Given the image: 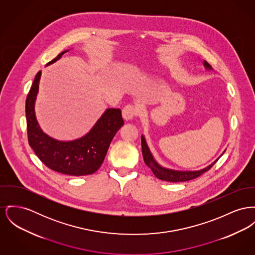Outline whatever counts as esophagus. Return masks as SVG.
Returning a JSON list of instances; mask_svg holds the SVG:
<instances>
[{"label": "esophagus", "instance_id": "34e87169", "mask_svg": "<svg viewBox=\"0 0 255 255\" xmlns=\"http://www.w3.org/2000/svg\"><path fill=\"white\" fill-rule=\"evenodd\" d=\"M136 115H137V110L135 109V106L132 104L125 106L122 110V117L124 118V120H133Z\"/></svg>", "mask_w": 255, "mask_h": 255}]
</instances>
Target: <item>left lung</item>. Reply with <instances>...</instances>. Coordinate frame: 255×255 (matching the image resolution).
Listing matches in <instances>:
<instances>
[{
    "label": "left lung",
    "mask_w": 255,
    "mask_h": 255,
    "mask_svg": "<svg viewBox=\"0 0 255 255\" xmlns=\"http://www.w3.org/2000/svg\"><path fill=\"white\" fill-rule=\"evenodd\" d=\"M204 65L206 68L211 69L209 63L204 60ZM141 150H142V156H143V161L145 163V165L150 167V169L152 170L153 174L159 178V179L167 181V182H184V181H189V180L195 179L197 178L198 176H200L201 174H203L204 172L208 171L210 168L213 165L216 164L215 161L213 164L208 165L207 167L201 169V170H197V171H178V170H172V169H167L163 166L159 165L153 158L149 148L146 144V141L143 137V135H141Z\"/></svg>",
    "instance_id": "8db88e82"
}]
</instances>
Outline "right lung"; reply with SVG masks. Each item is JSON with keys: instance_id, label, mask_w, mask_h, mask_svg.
<instances>
[{"instance_id": "1", "label": "right lung", "mask_w": 255, "mask_h": 255, "mask_svg": "<svg viewBox=\"0 0 255 255\" xmlns=\"http://www.w3.org/2000/svg\"><path fill=\"white\" fill-rule=\"evenodd\" d=\"M61 52L51 64L59 60ZM41 71H38L26 99V119L29 144L49 168L63 174L82 176L94 173L102 165L112 139L124 121L120 109H108L87 135L73 141L56 140L44 134L34 115V100Z\"/></svg>"}]
</instances>
